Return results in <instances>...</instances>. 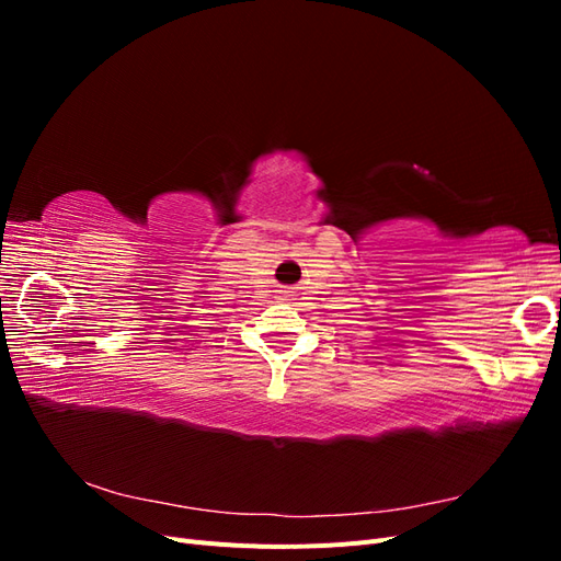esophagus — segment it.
<instances>
[{
	"instance_id": "obj_1",
	"label": "esophagus",
	"mask_w": 561,
	"mask_h": 561,
	"mask_svg": "<svg viewBox=\"0 0 561 561\" xmlns=\"http://www.w3.org/2000/svg\"><path fill=\"white\" fill-rule=\"evenodd\" d=\"M295 295H293V290H287V287H285V290H278V299L280 301H290Z\"/></svg>"
}]
</instances>
